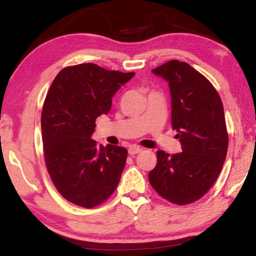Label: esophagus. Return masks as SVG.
<instances>
[{"mask_svg":"<svg viewBox=\"0 0 256 256\" xmlns=\"http://www.w3.org/2000/svg\"><path fill=\"white\" fill-rule=\"evenodd\" d=\"M142 150H143L142 148L136 146V145H132V146L128 148V153L131 155H134V154H138V153L141 152Z\"/></svg>","mask_w":256,"mask_h":256,"instance_id":"34e87169","label":"esophagus"}]
</instances>
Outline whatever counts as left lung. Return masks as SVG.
<instances>
[{
	"instance_id": "8db88e82",
	"label": "left lung",
	"mask_w": 256,
	"mask_h": 256,
	"mask_svg": "<svg viewBox=\"0 0 256 256\" xmlns=\"http://www.w3.org/2000/svg\"><path fill=\"white\" fill-rule=\"evenodd\" d=\"M152 72L168 82L172 128L182 152L158 151L148 181L162 198L185 205L198 201L216 181L226 158L228 136L223 104L208 80L191 65L172 60Z\"/></svg>"
}]
</instances>
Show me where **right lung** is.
<instances>
[{
	"label": "right lung",
	"mask_w": 256,
	"mask_h": 256,
	"mask_svg": "<svg viewBox=\"0 0 256 256\" xmlns=\"http://www.w3.org/2000/svg\"><path fill=\"white\" fill-rule=\"evenodd\" d=\"M134 72L108 71L93 63L63 68L45 98L42 138L45 163L60 194L91 208L111 196L126 162V148L98 145L95 120L108 114L112 98Z\"/></svg>",
	"instance_id": "add662e5"
}]
</instances>
